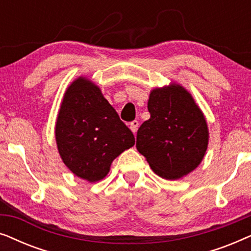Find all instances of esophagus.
Instances as JSON below:
<instances>
[{
    "mask_svg": "<svg viewBox=\"0 0 251 251\" xmlns=\"http://www.w3.org/2000/svg\"><path fill=\"white\" fill-rule=\"evenodd\" d=\"M138 126H139V122L137 121V120H135V121H132V122H130V129H131V131L135 133V135H136L137 130H138Z\"/></svg>",
    "mask_w": 251,
    "mask_h": 251,
    "instance_id": "esophagus-1",
    "label": "esophagus"
}]
</instances>
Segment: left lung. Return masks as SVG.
<instances>
[{
	"label": "left lung",
	"mask_w": 251,
	"mask_h": 251,
	"mask_svg": "<svg viewBox=\"0 0 251 251\" xmlns=\"http://www.w3.org/2000/svg\"><path fill=\"white\" fill-rule=\"evenodd\" d=\"M151 118L137 131L136 147L164 179H178L203 159L209 131L203 113L186 89L173 83L151 91Z\"/></svg>",
	"instance_id": "obj_1"
}]
</instances>
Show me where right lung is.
Returning a JSON list of instances; mask_svg holds the SVG:
<instances>
[{"label": "right lung", "instance_id": "add662e5", "mask_svg": "<svg viewBox=\"0 0 251 251\" xmlns=\"http://www.w3.org/2000/svg\"><path fill=\"white\" fill-rule=\"evenodd\" d=\"M58 152L75 176L95 183L135 137L90 80L78 77L65 92L56 122Z\"/></svg>", "mask_w": 251, "mask_h": 251}]
</instances>
